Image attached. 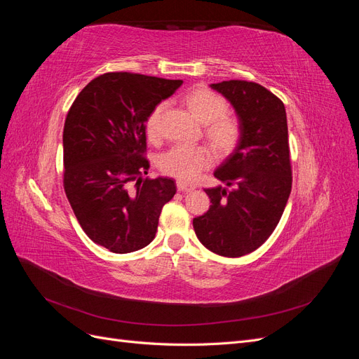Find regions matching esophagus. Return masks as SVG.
<instances>
[{
  "mask_svg": "<svg viewBox=\"0 0 359 359\" xmlns=\"http://www.w3.org/2000/svg\"><path fill=\"white\" fill-rule=\"evenodd\" d=\"M177 186H178V190H180V191H184V193H189V191H193V190H194V186H191V184L184 182V181H178Z\"/></svg>",
  "mask_w": 359,
  "mask_h": 359,
  "instance_id": "obj_1",
  "label": "esophagus"
}]
</instances>
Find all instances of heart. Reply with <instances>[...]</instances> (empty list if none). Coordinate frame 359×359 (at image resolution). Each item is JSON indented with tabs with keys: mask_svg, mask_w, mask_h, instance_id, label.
Wrapping results in <instances>:
<instances>
[{
	"mask_svg": "<svg viewBox=\"0 0 359 359\" xmlns=\"http://www.w3.org/2000/svg\"><path fill=\"white\" fill-rule=\"evenodd\" d=\"M181 103L186 109L203 124V136L220 156L231 154L240 144L241 124L232 115H227V103L220 94L205 85H196L184 93ZM163 112V104L154 107L147 119L148 139L158 140V121ZM214 161L211 149L205 145H178L173 147L158 158L160 169L168 175L177 177L181 181H191L199 173L208 169Z\"/></svg>",
	"mask_w": 359,
	"mask_h": 359,
	"instance_id": "b5f03b06",
	"label": "heart"
}]
</instances>
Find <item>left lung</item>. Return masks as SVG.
Segmentation results:
<instances>
[{
    "label": "left lung",
    "instance_id": "obj_1",
    "mask_svg": "<svg viewBox=\"0 0 359 359\" xmlns=\"http://www.w3.org/2000/svg\"><path fill=\"white\" fill-rule=\"evenodd\" d=\"M211 88L231 102L241 124L233 153L214 172L224 186L205 189L210 210L193 219L199 241L212 253L240 257L274 232L292 189L285 104L265 86L223 81Z\"/></svg>",
    "mask_w": 359,
    "mask_h": 359
}]
</instances>
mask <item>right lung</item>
I'll use <instances>...</instances> for the list:
<instances>
[{
	"instance_id": "obj_1",
	"label": "right lung",
	"mask_w": 359,
	"mask_h": 359,
	"mask_svg": "<svg viewBox=\"0 0 359 359\" xmlns=\"http://www.w3.org/2000/svg\"><path fill=\"white\" fill-rule=\"evenodd\" d=\"M182 81L128 72L104 73L76 97L64 123V191L83 232L112 253L154 240L172 178H144L145 123Z\"/></svg>"
}]
</instances>
